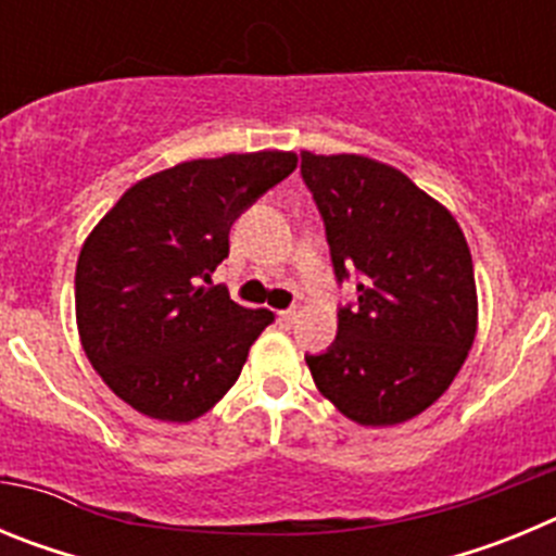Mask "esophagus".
Wrapping results in <instances>:
<instances>
[{
  "label": "esophagus",
  "mask_w": 556,
  "mask_h": 556,
  "mask_svg": "<svg viewBox=\"0 0 556 556\" xmlns=\"http://www.w3.org/2000/svg\"><path fill=\"white\" fill-rule=\"evenodd\" d=\"M294 320H298V312H294V308H287V312H278V323H281L283 328L292 326Z\"/></svg>",
  "instance_id": "esophagus-1"
}]
</instances>
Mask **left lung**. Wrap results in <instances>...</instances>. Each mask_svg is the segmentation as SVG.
I'll return each instance as SVG.
<instances>
[{
  "label": "left lung",
  "mask_w": 556,
  "mask_h": 556,
  "mask_svg": "<svg viewBox=\"0 0 556 556\" xmlns=\"http://www.w3.org/2000/svg\"><path fill=\"white\" fill-rule=\"evenodd\" d=\"M301 155L337 281L362 275L358 306L339 308L337 342L306 356L314 384L353 424H406L448 390L473 348L479 298L465 233L395 166L356 152Z\"/></svg>",
  "instance_id": "left-lung-1"
}]
</instances>
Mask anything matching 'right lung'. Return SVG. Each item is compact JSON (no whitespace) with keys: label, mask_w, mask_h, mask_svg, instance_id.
Masks as SVG:
<instances>
[{"label":"right lung","mask_w":556,"mask_h":556,"mask_svg":"<svg viewBox=\"0 0 556 556\" xmlns=\"http://www.w3.org/2000/svg\"><path fill=\"white\" fill-rule=\"evenodd\" d=\"M294 166L283 150L184 161L132 184L86 236L80 345L136 412L189 424L236 384L273 312L233 303L211 273L228 255L233 219Z\"/></svg>","instance_id":"add662e5"}]
</instances>
